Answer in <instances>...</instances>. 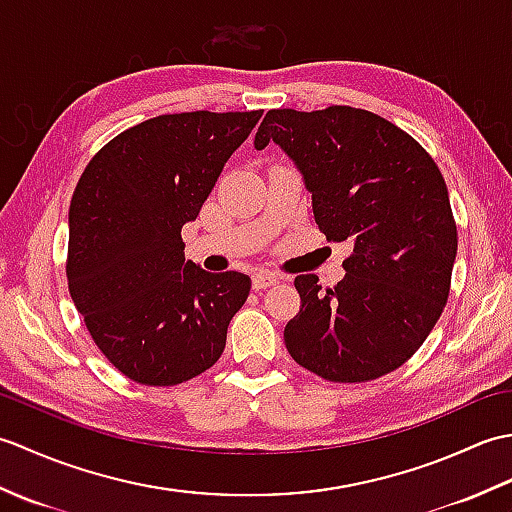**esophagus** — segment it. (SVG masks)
<instances>
[{"mask_svg": "<svg viewBox=\"0 0 512 512\" xmlns=\"http://www.w3.org/2000/svg\"><path fill=\"white\" fill-rule=\"evenodd\" d=\"M279 277L275 273H268V270H262V273L253 275V288L255 290H266L270 286H277Z\"/></svg>", "mask_w": 512, "mask_h": 512, "instance_id": "esophagus-1", "label": "esophagus"}]
</instances>
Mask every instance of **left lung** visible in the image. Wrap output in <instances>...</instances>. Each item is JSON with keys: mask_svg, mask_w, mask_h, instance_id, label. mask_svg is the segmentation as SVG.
Here are the masks:
<instances>
[{"mask_svg": "<svg viewBox=\"0 0 512 512\" xmlns=\"http://www.w3.org/2000/svg\"><path fill=\"white\" fill-rule=\"evenodd\" d=\"M270 140L303 173L325 239L354 244L334 288L295 277L290 356L330 383L394 372L418 352L451 290L458 226L438 165L394 123L347 105L270 110L255 149Z\"/></svg>", "mask_w": 512, "mask_h": 512, "instance_id": "left-lung-1", "label": "left lung"}]
</instances>
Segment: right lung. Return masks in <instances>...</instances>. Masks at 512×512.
Returning a JSON list of instances; mask_svg holds the SVG:
<instances>
[{
  "label": "right lung",
  "instance_id": "right-lung-1",
  "mask_svg": "<svg viewBox=\"0 0 512 512\" xmlns=\"http://www.w3.org/2000/svg\"><path fill=\"white\" fill-rule=\"evenodd\" d=\"M264 110L162 114L112 138L70 202L65 275L92 341L118 372L171 387L217 363L250 277L184 262L198 217Z\"/></svg>",
  "mask_w": 512,
  "mask_h": 512
}]
</instances>
